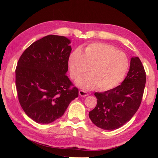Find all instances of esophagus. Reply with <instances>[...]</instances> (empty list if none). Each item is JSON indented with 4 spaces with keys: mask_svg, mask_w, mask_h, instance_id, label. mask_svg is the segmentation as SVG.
I'll return each instance as SVG.
<instances>
[{
    "mask_svg": "<svg viewBox=\"0 0 158 158\" xmlns=\"http://www.w3.org/2000/svg\"><path fill=\"white\" fill-rule=\"evenodd\" d=\"M79 95L82 97H86L88 95V92H85V91H84V90H80L79 91Z\"/></svg>",
    "mask_w": 158,
    "mask_h": 158,
    "instance_id": "esophagus-1",
    "label": "esophagus"
}]
</instances>
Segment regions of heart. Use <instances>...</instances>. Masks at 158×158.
<instances>
[{
	"label": "heart",
	"instance_id": "1",
	"mask_svg": "<svg viewBox=\"0 0 158 158\" xmlns=\"http://www.w3.org/2000/svg\"><path fill=\"white\" fill-rule=\"evenodd\" d=\"M128 65L125 52L103 43L91 44L81 53L73 52L69 59L72 78L77 79L89 69V74L76 82L85 90L97 87L99 90L106 91L116 87L125 77Z\"/></svg>",
	"mask_w": 158,
	"mask_h": 158
}]
</instances>
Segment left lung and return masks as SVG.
<instances>
[{"label": "left lung", "instance_id": "left-lung-1", "mask_svg": "<svg viewBox=\"0 0 158 158\" xmlns=\"http://www.w3.org/2000/svg\"><path fill=\"white\" fill-rule=\"evenodd\" d=\"M146 73L140 59L132 57L127 76L121 85L95 92L97 105L89 112L91 121L103 130L113 131L131 119L139 108L146 84Z\"/></svg>", "mask_w": 158, "mask_h": 158}]
</instances>
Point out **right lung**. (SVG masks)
Returning <instances> with one entry per match:
<instances>
[{
  "label": "right lung",
  "instance_id": "right-lung-1",
  "mask_svg": "<svg viewBox=\"0 0 158 158\" xmlns=\"http://www.w3.org/2000/svg\"><path fill=\"white\" fill-rule=\"evenodd\" d=\"M70 40L49 35L23 51L16 69L19 102L27 115L37 123L49 124L63 115L78 96L66 75L72 51Z\"/></svg>",
  "mask_w": 158,
  "mask_h": 158
}]
</instances>
